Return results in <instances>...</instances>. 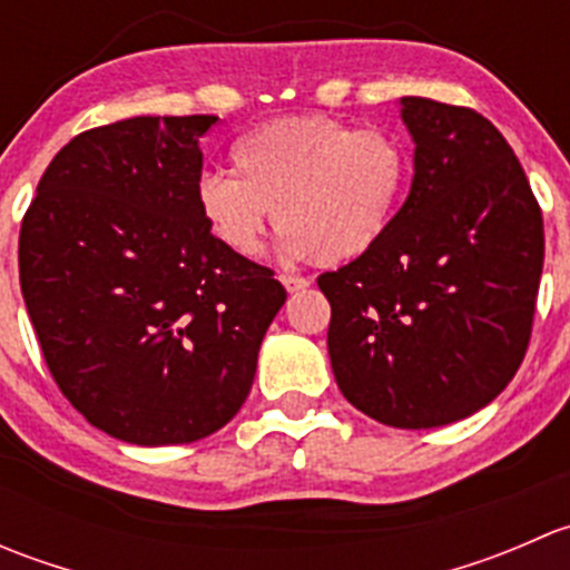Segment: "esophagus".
Listing matches in <instances>:
<instances>
[{"label":"esophagus","mask_w":570,"mask_h":570,"mask_svg":"<svg viewBox=\"0 0 570 570\" xmlns=\"http://www.w3.org/2000/svg\"><path fill=\"white\" fill-rule=\"evenodd\" d=\"M278 281L286 286V292H301V289H306L308 284H312V281L303 278V275H292V273H281Z\"/></svg>","instance_id":"34e87169"}]
</instances>
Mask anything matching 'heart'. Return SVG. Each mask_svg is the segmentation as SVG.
Returning a JSON list of instances; mask_svg holds the SVG:
<instances>
[{
    "label": "heart",
    "mask_w": 570,
    "mask_h": 570,
    "mask_svg": "<svg viewBox=\"0 0 570 570\" xmlns=\"http://www.w3.org/2000/svg\"><path fill=\"white\" fill-rule=\"evenodd\" d=\"M232 174H204L195 204L228 253L262 250L269 212L292 258L347 264L386 237L405 198L411 157L400 137L325 115L264 124L234 142Z\"/></svg>",
    "instance_id": "b5f03b06"
}]
</instances>
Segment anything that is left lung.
I'll return each instance as SVG.
<instances>
[{
    "label": "left lung",
    "mask_w": 570,
    "mask_h": 570,
    "mask_svg": "<svg viewBox=\"0 0 570 570\" xmlns=\"http://www.w3.org/2000/svg\"><path fill=\"white\" fill-rule=\"evenodd\" d=\"M413 181L386 237L322 273L338 389L389 428L471 416L530 344L543 217L502 131L469 107L405 96Z\"/></svg>",
    "instance_id": "1"
}]
</instances>
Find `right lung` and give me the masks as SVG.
<instances>
[{"label":"right lung","mask_w":570,"mask_h":570,"mask_svg":"<svg viewBox=\"0 0 570 570\" xmlns=\"http://www.w3.org/2000/svg\"><path fill=\"white\" fill-rule=\"evenodd\" d=\"M215 120L137 115L82 131L21 220V295L46 366L94 428L129 444H189L232 422L286 301L195 204Z\"/></svg>","instance_id":"obj_1"}]
</instances>
